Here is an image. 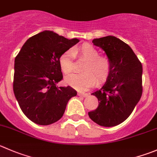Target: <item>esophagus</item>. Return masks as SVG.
Listing matches in <instances>:
<instances>
[{"instance_id":"1","label":"esophagus","mask_w":157,"mask_h":157,"mask_svg":"<svg viewBox=\"0 0 157 157\" xmlns=\"http://www.w3.org/2000/svg\"><path fill=\"white\" fill-rule=\"evenodd\" d=\"M77 95L80 96V97H86L88 96V94H85V93H77Z\"/></svg>"}]
</instances>
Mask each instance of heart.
I'll return each instance as SVG.
<instances>
[{
	"instance_id": "obj_1",
	"label": "heart",
	"mask_w": 157,
	"mask_h": 157,
	"mask_svg": "<svg viewBox=\"0 0 157 157\" xmlns=\"http://www.w3.org/2000/svg\"><path fill=\"white\" fill-rule=\"evenodd\" d=\"M73 56L85 61L81 74H73L66 78V83L77 90H86L96 84L106 80L110 73L112 62L106 55H100L98 50L90 44H83L72 51L63 53L60 57V69L66 75L74 71Z\"/></svg>"
}]
</instances>
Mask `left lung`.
Here are the masks:
<instances>
[{
    "label": "left lung",
    "mask_w": 157,
    "mask_h": 157,
    "mask_svg": "<svg viewBox=\"0 0 157 157\" xmlns=\"http://www.w3.org/2000/svg\"><path fill=\"white\" fill-rule=\"evenodd\" d=\"M112 62L106 83L93 93L99 105L88 112L90 118L102 127H114L127 119L143 94L142 63L130 48L113 36L93 40Z\"/></svg>",
    "instance_id": "1"
}]
</instances>
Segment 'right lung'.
<instances>
[{
  "label": "right lung",
  "mask_w": 157,
  "mask_h": 157,
  "mask_svg": "<svg viewBox=\"0 0 157 157\" xmlns=\"http://www.w3.org/2000/svg\"><path fill=\"white\" fill-rule=\"evenodd\" d=\"M78 42L45 30L29 38L15 57L13 93L21 110L35 124L57 122L77 95L71 86L57 83L63 80L60 56Z\"/></svg>",
  "instance_id": "add662e5"
}]
</instances>
